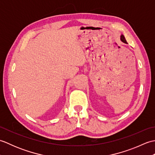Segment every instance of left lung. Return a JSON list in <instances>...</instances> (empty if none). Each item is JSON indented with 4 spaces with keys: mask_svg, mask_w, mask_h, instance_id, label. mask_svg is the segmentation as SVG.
Listing matches in <instances>:
<instances>
[{
    "mask_svg": "<svg viewBox=\"0 0 155 155\" xmlns=\"http://www.w3.org/2000/svg\"><path fill=\"white\" fill-rule=\"evenodd\" d=\"M120 40L123 41V42H124V43H126V44H127V41H126V39H125V38H124V37L123 35H121L120 36Z\"/></svg>",
    "mask_w": 155,
    "mask_h": 155,
    "instance_id": "1",
    "label": "left lung"
}]
</instances>
